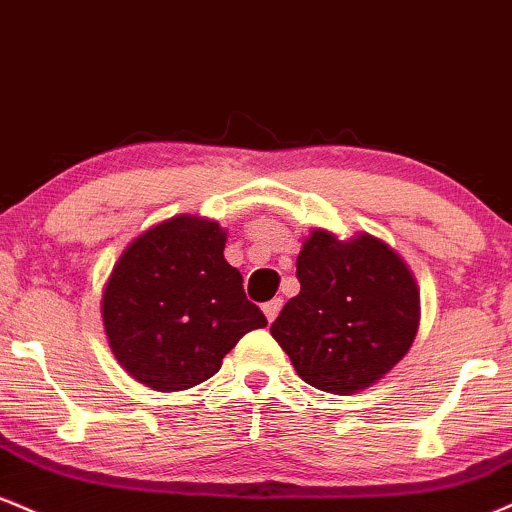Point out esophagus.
I'll return each instance as SVG.
<instances>
[{
  "instance_id": "obj_1",
  "label": "esophagus",
  "mask_w": 512,
  "mask_h": 512,
  "mask_svg": "<svg viewBox=\"0 0 512 512\" xmlns=\"http://www.w3.org/2000/svg\"><path fill=\"white\" fill-rule=\"evenodd\" d=\"M281 305H283L281 298H274V300H269V303L262 305V312H264V317H267L269 324H272L274 319H276V315H279Z\"/></svg>"
}]
</instances>
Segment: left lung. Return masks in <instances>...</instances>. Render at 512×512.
Instances as JSON below:
<instances>
[{
    "mask_svg": "<svg viewBox=\"0 0 512 512\" xmlns=\"http://www.w3.org/2000/svg\"><path fill=\"white\" fill-rule=\"evenodd\" d=\"M300 293L272 336L298 377L319 391H365L408 355L420 329V288L403 257L369 233L341 240L312 229L298 262Z\"/></svg>",
    "mask_w": 512,
    "mask_h": 512,
    "instance_id": "1",
    "label": "left lung"
}]
</instances>
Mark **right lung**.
Masks as SVG:
<instances>
[{
  "instance_id": "1",
  "label": "right lung",
  "mask_w": 512,
  "mask_h": 512,
  "mask_svg": "<svg viewBox=\"0 0 512 512\" xmlns=\"http://www.w3.org/2000/svg\"><path fill=\"white\" fill-rule=\"evenodd\" d=\"M219 221L178 214L133 238L102 288V324L116 362L155 391H186L267 317L224 260Z\"/></svg>"
}]
</instances>
